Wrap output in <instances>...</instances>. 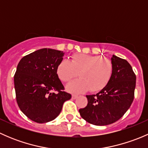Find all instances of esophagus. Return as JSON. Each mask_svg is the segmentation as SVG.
I'll return each mask as SVG.
<instances>
[{"label":"esophagus","mask_w":148,"mask_h":148,"mask_svg":"<svg viewBox=\"0 0 148 148\" xmlns=\"http://www.w3.org/2000/svg\"><path fill=\"white\" fill-rule=\"evenodd\" d=\"M77 97H78V95H72V99H77Z\"/></svg>","instance_id":"obj_1"}]
</instances>
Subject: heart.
<instances>
[{"label": "heart", "mask_w": 148, "mask_h": 148, "mask_svg": "<svg viewBox=\"0 0 148 148\" xmlns=\"http://www.w3.org/2000/svg\"><path fill=\"white\" fill-rule=\"evenodd\" d=\"M81 78L69 83L66 89L72 93H81L90 89L99 92L110 82L113 65L109 59L99 56L76 53L71 60L63 59L56 67V74L63 82H69L78 76Z\"/></svg>", "instance_id": "heart-1"}]
</instances>
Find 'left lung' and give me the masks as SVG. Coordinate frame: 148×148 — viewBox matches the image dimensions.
<instances>
[{"label":"left lung","instance_id":"1","mask_svg":"<svg viewBox=\"0 0 148 148\" xmlns=\"http://www.w3.org/2000/svg\"><path fill=\"white\" fill-rule=\"evenodd\" d=\"M113 73L108 84L97 95H86L88 104L79 110L84 120L95 125H110L120 120L134 99L136 76L125 59L111 58Z\"/></svg>","mask_w":148,"mask_h":148}]
</instances>
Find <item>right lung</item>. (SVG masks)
Here are the masks:
<instances>
[{
	"mask_svg": "<svg viewBox=\"0 0 148 148\" xmlns=\"http://www.w3.org/2000/svg\"><path fill=\"white\" fill-rule=\"evenodd\" d=\"M64 55L61 51L41 49L23 56L17 66L14 75L16 101L22 112L34 122L53 120L60 114L64 102L71 99L56 74Z\"/></svg>",
	"mask_w": 148,
	"mask_h": 148,
	"instance_id": "right-lung-1",
	"label": "right lung"
}]
</instances>
